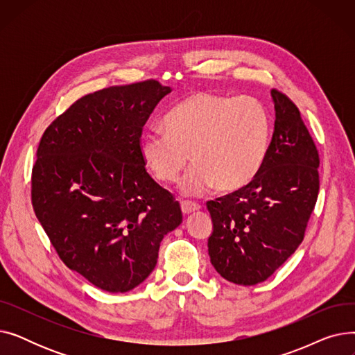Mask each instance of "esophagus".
<instances>
[{
    "mask_svg": "<svg viewBox=\"0 0 355 355\" xmlns=\"http://www.w3.org/2000/svg\"><path fill=\"white\" fill-rule=\"evenodd\" d=\"M181 210L184 214H190V213L200 210V206L197 202H193V201H181Z\"/></svg>",
    "mask_w": 355,
    "mask_h": 355,
    "instance_id": "1",
    "label": "esophagus"
}]
</instances>
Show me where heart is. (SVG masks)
I'll return each instance as SVG.
<instances>
[{
    "label": "heart",
    "instance_id": "b5f03b06",
    "mask_svg": "<svg viewBox=\"0 0 355 355\" xmlns=\"http://www.w3.org/2000/svg\"><path fill=\"white\" fill-rule=\"evenodd\" d=\"M165 129H148L139 154L162 182L178 178L190 154L194 164L180 181L185 196L245 187L262 168L272 138L266 107L250 96L232 98L196 92L164 118Z\"/></svg>",
    "mask_w": 355,
    "mask_h": 355
}]
</instances>
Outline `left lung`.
<instances>
[{
    "label": "left lung",
    "mask_w": 355,
    "mask_h": 355,
    "mask_svg": "<svg viewBox=\"0 0 355 355\" xmlns=\"http://www.w3.org/2000/svg\"><path fill=\"white\" fill-rule=\"evenodd\" d=\"M275 130L268 157L240 190L207 201L209 256L229 282L266 281L302 243L320 191V155L300 110L272 89Z\"/></svg>",
    "instance_id": "1"
}]
</instances>
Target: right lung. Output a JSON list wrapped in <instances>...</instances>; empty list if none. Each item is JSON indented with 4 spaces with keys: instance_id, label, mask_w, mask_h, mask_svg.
<instances>
[{
    "instance_id": "add662e5",
    "label": "right lung",
    "mask_w": 355,
    "mask_h": 355,
    "mask_svg": "<svg viewBox=\"0 0 355 355\" xmlns=\"http://www.w3.org/2000/svg\"><path fill=\"white\" fill-rule=\"evenodd\" d=\"M168 93L157 80L90 93L53 121L37 149L34 213L64 265L106 292L142 284L182 221L139 154L142 128Z\"/></svg>"
}]
</instances>
